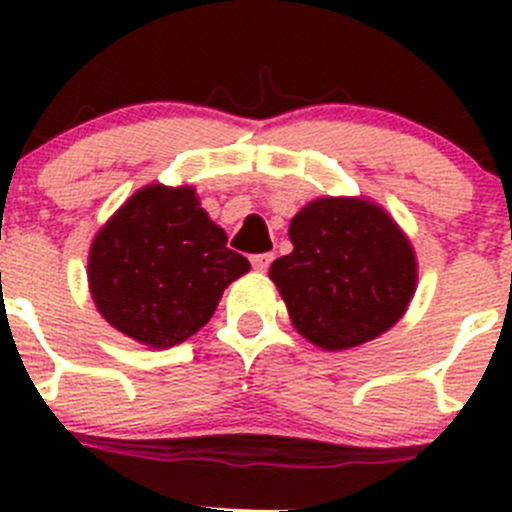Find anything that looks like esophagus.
Returning <instances> with one entry per match:
<instances>
[{
    "mask_svg": "<svg viewBox=\"0 0 512 512\" xmlns=\"http://www.w3.org/2000/svg\"><path fill=\"white\" fill-rule=\"evenodd\" d=\"M272 265V255L270 252H262V255H252V267L257 272H267V267Z\"/></svg>",
    "mask_w": 512,
    "mask_h": 512,
    "instance_id": "obj_1",
    "label": "esophagus"
}]
</instances>
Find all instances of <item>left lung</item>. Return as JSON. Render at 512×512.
<instances>
[{
    "mask_svg": "<svg viewBox=\"0 0 512 512\" xmlns=\"http://www.w3.org/2000/svg\"><path fill=\"white\" fill-rule=\"evenodd\" d=\"M292 252L272 262L294 329L324 352L361 347L406 314L418 282L416 252L396 220L369 198L309 200L289 223Z\"/></svg>",
    "mask_w": 512,
    "mask_h": 512,
    "instance_id": "8db88e82",
    "label": "left lung"
}]
</instances>
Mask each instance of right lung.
<instances>
[{
	"label": "right lung",
	"mask_w": 512,
	"mask_h": 512,
	"mask_svg": "<svg viewBox=\"0 0 512 512\" xmlns=\"http://www.w3.org/2000/svg\"><path fill=\"white\" fill-rule=\"evenodd\" d=\"M247 272L250 262L227 247L193 185L151 183L96 232L86 275L113 329L148 349H170L200 332L225 287Z\"/></svg>",
	"instance_id": "right-lung-1"
}]
</instances>
